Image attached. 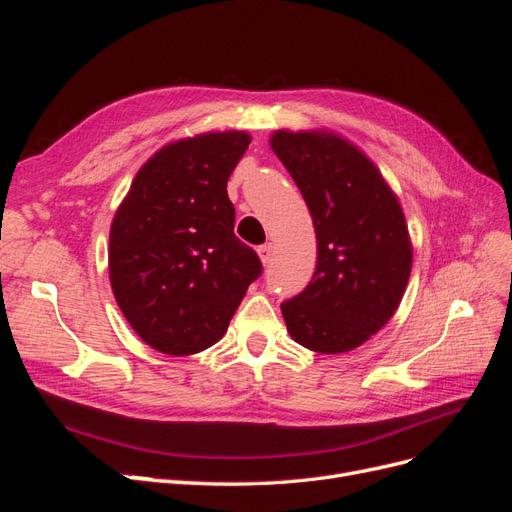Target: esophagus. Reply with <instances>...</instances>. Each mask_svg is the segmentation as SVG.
Returning a JSON list of instances; mask_svg holds the SVG:
<instances>
[{"mask_svg": "<svg viewBox=\"0 0 512 512\" xmlns=\"http://www.w3.org/2000/svg\"><path fill=\"white\" fill-rule=\"evenodd\" d=\"M273 252H275V247H273V243H265V245H260L258 247V254H260V260L265 262H271V258H273Z\"/></svg>", "mask_w": 512, "mask_h": 512, "instance_id": "obj_1", "label": "esophagus"}]
</instances>
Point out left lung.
<instances>
[{"mask_svg":"<svg viewBox=\"0 0 512 512\" xmlns=\"http://www.w3.org/2000/svg\"><path fill=\"white\" fill-rule=\"evenodd\" d=\"M271 149L301 190L318 241L312 282L282 303L288 333L314 352H348L378 333L404 297L412 267L404 211L344 138L280 130Z\"/></svg>","mask_w":512,"mask_h":512,"instance_id":"left-lung-1","label":"left lung"}]
</instances>
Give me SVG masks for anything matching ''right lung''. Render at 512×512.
<instances>
[{
  "instance_id": "1",
  "label": "right lung",
  "mask_w": 512,
  "mask_h": 512,
  "mask_svg": "<svg viewBox=\"0 0 512 512\" xmlns=\"http://www.w3.org/2000/svg\"><path fill=\"white\" fill-rule=\"evenodd\" d=\"M250 145L209 132L166 145L134 177L111 226L108 273L117 305L145 344L183 356L226 333L262 273L235 235L226 183Z\"/></svg>"
}]
</instances>
